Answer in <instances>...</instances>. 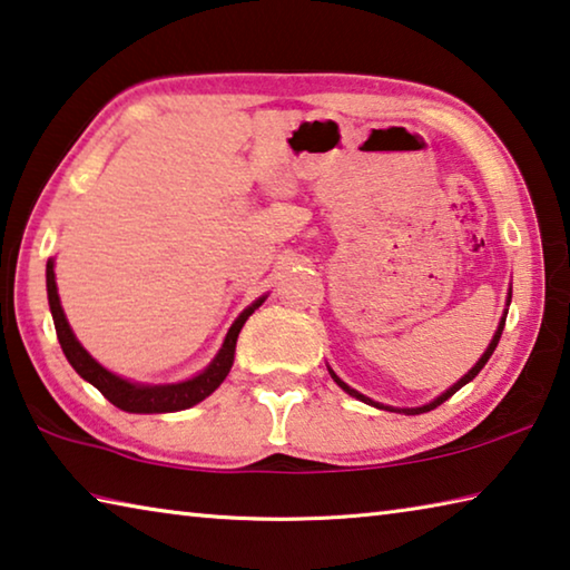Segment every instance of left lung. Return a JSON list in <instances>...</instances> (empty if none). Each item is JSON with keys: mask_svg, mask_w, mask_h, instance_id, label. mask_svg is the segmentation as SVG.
Wrapping results in <instances>:
<instances>
[{"mask_svg": "<svg viewBox=\"0 0 570 570\" xmlns=\"http://www.w3.org/2000/svg\"><path fill=\"white\" fill-rule=\"evenodd\" d=\"M503 326H505V316H503V322H500L498 324V332H495V336H493V342H490V346H488V350H485V354H482L480 356V360H478V364L475 366H472V370L465 374V377H462L458 384H452V387L445 392V394H440V397L435 400V402H430V404H424V407H417V410H404V412H410V414H420V412H430V410H435V407H440V404L442 402H445V400H450L452 397V394H455L460 387H465V384L470 382V380H475L478 377V372L482 370V366H485L488 364V360H490V354H493L495 352V346H498V342H500V334H503ZM330 374H332V377H334V382L336 384H340V387L344 390V392H350L352 394V397H356V400H362V402H366V404H374V407H382V410H392V407H384V404H377V402H372L370 397H364V394H360V392H356V390H352V387H346V384L340 380V377H336V374L330 370Z\"/></svg>", "mask_w": 570, "mask_h": 570, "instance_id": "left-lung-1", "label": "left lung"}]
</instances>
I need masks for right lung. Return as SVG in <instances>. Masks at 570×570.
<instances>
[{"label":"right lung","instance_id":"obj_1","mask_svg":"<svg viewBox=\"0 0 570 570\" xmlns=\"http://www.w3.org/2000/svg\"><path fill=\"white\" fill-rule=\"evenodd\" d=\"M47 298H50L57 340H60L67 362L75 366V372L80 374L82 380H88L92 387H98L102 392V397L110 400L115 407H120L125 412H138V414L178 412V410L193 407V404H198L200 400H206L208 394L214 392L218 384L226 380V374L230 372L240 326L246 324L248 316L254 314L264 302V298H258L256 304H250L246 312L238 316L234 326L228 330L226 342H224V346H220V352L216 354V360L210 362L206 370L198 374V377H193L188 382H178V384H135V382L122 380V377H118V374L105 370V366L95 362L92 356L82 350L80 342L75 340L70 324H67V320H65L60 296H57L52 262H47Z\"/></svg>","mask_w":570,"mask_h":570}]
</instances>
